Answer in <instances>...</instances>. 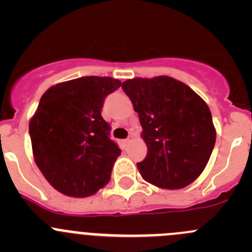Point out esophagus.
I'll return each mask as SVG.
<instances>
[{
    "instance_id": "34e87169",
    "label": "esophagus",
    "mask_w": 252,
    "mask_h": 252,
    "mask_svg": "<svg viewBox=\"0 0 252 252\" xmlns=\"http://www.w3.org/2000/svg\"><path fill=\"white\" fill-rule=\"evenodd\" d=\"M133 139H134V138H133V134H130V135H129L128 138L126 139V140H124V142H126V144H129V142L133 140Z\"/></svg>"
}]
</instances>
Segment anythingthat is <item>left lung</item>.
<instances>
[{"label":"left lung","mask_w":252,"mask_h":252,"mask_svg":"<svg viewBox=\"0 0 252 252\" xmlns=\"http://www.w3.org/2000/svg\"><path fill=\"white\" fill-rule=\"evenodd\" d=\"M142 126L147 156L138 169L162 189H182L204 172L216 142L207 103L187 84L167 75L122 84Z\"/></svg>","instance_id":"obj_1"}]
</instances>
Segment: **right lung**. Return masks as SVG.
Returning a JSON list of instances; mask_svg holds the SVG:
<instances>
[{
  "instance_id": "add662e5",
  "label": "right lung",
  "mask_w": 252,
  "mask_h": 252,
  "mask_svg": "<svg viewBox=\"0 0 252 252\" xmlns=\"http://www.w3.org/2000/svg\"><path fill=\"white\" fill-rule=\"evenodd\" d=\"M119 86L118 79L81 77L51 86L40 98L29 122L32 156L63 195L88 197L110 182L121 149L108 136L101 108Z\"/></svg>"
}]
</instances>
